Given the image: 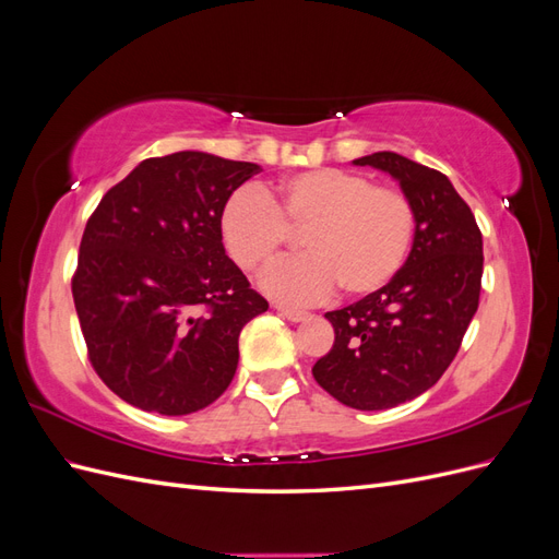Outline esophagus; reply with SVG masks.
Returning a JSON list of instances; mask_svg holds the SVG:
<instances>
[{
    "label": "esophagus",
    "instance_id": "obj_1",
    "mask_svg": "<svg viewBox=\"0 0 559 559\" xmlns=\"http://www.w3.org/2000/svg\"><path fill=\"white\" fill-rule=\"evenodd\" d=\"M277 312H280L282 317L289 319V321H306V319L310 317V312H306V310H294V308H284V306H280Z\"/></svg>",
    "mask_w": 559,
    "mask_h": 559
}]
</instances>
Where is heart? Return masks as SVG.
Segmentation results:
<instances>
[{
	"label": "heart",
	"instance_id": "obj_1",
	"mask_svg": "<svg viewBox=\"0 0 559 559\" xmlns=\"http://www.w3.org/2000/svg\"><path fill=\"white\" fill-rule=\"evenodd\" d=\"M415 228L408 195L335 167L296 173L267 195L242 186L222 210L226 249L251 275L280 259L289 230H302L306 253L263 280L265 292L284 302L321 300L335 284L354 298L380 292L408 261Z\"/></svg>",
	"mask_w": 559,
	"mask_h": 559
}]
</instances>
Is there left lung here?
Instances as JSON below:
<instances>
[{"label": "left lung", "mask_w": 559, "mask_h": 559, "mask_svg": "<svg viewBox=\"0 0 559 559\" xmlns=\"http://www.w3.org/2000/svg\"><path fill=\"white\" fill-rule=\"evenodd\" d=\"M354 165L392 175L415 207L408 261L380 292L326 312L335 343L312 376L357 411H386L425 394L460 352L478 310L483 235L450 179L394 151Z\"/></svg>", "instance_id": "obj_1"}]
</instances>
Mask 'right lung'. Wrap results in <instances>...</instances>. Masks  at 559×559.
<instances>
[{
  "label": "right lung",
  "instance_id": "obj_1",
  "mask_svg": "<svg viewBox=\"0 0 559 559\" xmlns=\"http://www.w3.org/2000/svg\"><path fill=\"white\" fill-rule=\"evenodd\" d=\"M261 165L202 151L146 158L105 193L72 294L88 359L116 396L189 415L222 396L240 331L267 310L222 242V210Z\"/></svg>",
  "mask_w": 559,
  "mask_h": 559
}]
</instances>
